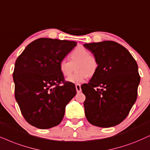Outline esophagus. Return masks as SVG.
I'll list each match as a JSON object with an SVG mask.
<instances>
[{
	"label": "esophagus",
	"instance_id": "obj_1",
	"mask_svg": "<svg viewBox=\"0 0 150 150\" xmlns=\"http://www.w3.org/2000/svg\"><path fill=\"white\" fill-rule=\"evenodd\" d=\"M75 88H76V91L77 93H80L81 91V85L79 84H77L75 85Z\"/></svg>",
	"mask_w": 150,
	"mask_h": 150
}]
</instances>
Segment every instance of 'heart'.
Masks as SVG:
<instances>
[{"mask_svg":"<svg viewBox=\"0 0 150 150\" xmlns=\"http://www.w3.org/2000/svg\"><path fill=\"white\" fill-rule=\"evenodd\" d=\"M75 65L76 72L67 79L71 83H80L87 77L96 75L98 69L96 58L90 54V52L82 46H78L70 54V62L62 59L59 64L60 73L64 77H69L74 71Z\"/></svg>","mask_w":150,"mask_h":150,"instance_id":"obj_1","label":"heart"}]
</instances>
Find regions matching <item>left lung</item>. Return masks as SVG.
Returning a JSON list of instances; mask_svg holds the SVG:
<instances>
[{
    "mask_svg": "<svg viewBox=\"0 0 150 150\" xmlns=\"http://www.w3.org/2000/svg\"><path fill=\"white\" fill-rule=\"evenodd\" d=\"M93 54L98 69L81 86L86 96L85 115L93 125L111 127L122 122L135 103L141 77L130 52L115 41L84 44Z\"/></svg>",
    "mask_w": 150,
    "mask_h": 150,
    "instance_id": "1",
    "label": "left lung"
}]
</instances>
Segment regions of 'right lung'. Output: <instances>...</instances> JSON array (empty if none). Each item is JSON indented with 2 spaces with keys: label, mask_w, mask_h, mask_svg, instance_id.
<instances>
[{
  "label": "right lung",
  "mask_w": 150,
  "mask_h": 150,
  "mask_svg": "<svg viewBox=\"0 0 150 150\" xmlns=\"http://www.w3.org/2000/svg\"><path fill=\"white\" fill-rule=\"evenodd\" d=\"M76 45L75 41L40 38L17 58L15 98L31 125L44 129L62 122L66 106L77 92L73 83L64 81L59 64Z\"/></svg>",
  "instance_id": "add662e5"
}]
</instances>
